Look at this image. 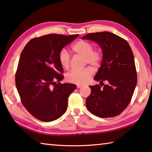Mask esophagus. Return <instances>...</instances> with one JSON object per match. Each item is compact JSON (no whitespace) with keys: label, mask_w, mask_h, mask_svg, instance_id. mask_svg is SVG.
<instances>
[{"label":"esophagus","mask_w":152,"mask_h":152,"mask_svg":"<svg viewBox=\"0 0 152 152\" xmlns=\"http://www.w3.org/2000/svg\"><path fill=\"white\" fill-rule=\"evenodd\" d=\"M81 87H82V85H80V84H78V85H77V88H81Z\"/></svg>","instance_id":"obj_1"}]
</instances>
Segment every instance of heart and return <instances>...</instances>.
Masks as SVG:
<instances>
[{
	"label": "heart",
	"instance_id": "b5f03b06",
	"mask_svg": "<svg viewBox=\"0 0 152 152\" xmlns=\"http://www.w3.org/2000/svg\"><path fill=\"white\" fill-rule=\"evenodd\" d=\"M72 50L74 52L84 57V64L97 67L100 65L102 52L101 48H93V45L88 41L80 39L72 45ZM58 60L64 69H68L70 66V56L65 49H61L58 54ZM93 69L91 67H86L81 70H72L66 74V80L69 82L82 84L91 78L93 74Z\"/></svg>",
	"mask_w": 152,
	"mask_h": 152
}]
</instances>
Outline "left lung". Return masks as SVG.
<instances>
[{"instance_id": "left-lung-1", "label": "left lung", "mask_w": 152, "mask_h": 152, "mask_svg": "<svg viewBox=\"0 0 152 152\" xmlns=\"http://www.w3.org/2000/svg\"><path fill=\"white\" fill-rule=\"evenodd\" d=\"M82 39L99 43L103 53L101 66L94 78L101 82V86H90L91 93L86 101L87 109L101 118L117 116L129 104L137 84L132 49L125 39L107 31L89 33Z\"/></svg>"}]
</instances>
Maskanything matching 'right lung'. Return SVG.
<instances>
[{
  "label": "right lung",
  "mask_w": 152,
  "mask_h": 152,
  "mask_svg": "<svg viewBox=\"0 0 152 152\" xmlns=\"http://www.w3.org/2000/svg\"><path fill=\"white\" fill-rule=\"evenodd\" d=\"M78 36L53 33L35 37L22 51L15 74L16 87L25 109L42 121H52L64 115L68 97L76 88V84L59 82L64 69L58 54Z\"/></svg>",
  "instance_id": "right-lung-1"
}]
</instances>
